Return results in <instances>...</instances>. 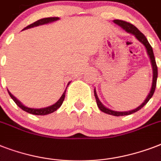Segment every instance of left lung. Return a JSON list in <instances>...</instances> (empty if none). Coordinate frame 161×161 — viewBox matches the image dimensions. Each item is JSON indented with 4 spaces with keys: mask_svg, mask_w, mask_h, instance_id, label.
<instances>
[{
    "mask_svg": "<svg viewBox=\"0 0 161 161\" xmlns=\"http://www.w3.org/2000/svg\"><path fill=\"white\" fill-rule=\"evenodd\" d=\"M114 22L115 24H117L119 26H121L125 31H127L128 33H130L134 35V36L136 37V38L139 40V41L141 42V43L146 48V51H147V53L150 57V63H151V65H152V69H153V81H152V86H151V89H150V93L148 94L147 98H145V100L143 102V103L141 105H140L138 108H135V109L130 110V111H125V112H119V111H114V110H111L108 108L104 107L103 104H102V103L100 102V100L98 99V95H97V93H96V90L94 89V96H95L96 102H97V105H98V108L102 111V112L108 114L114 115V116H124V115H129L131 114H134V113L137 112L140 109H141L146 104V103L149 102L150 98H152L153 94L155 93V87H156V82H157V77H158V68L157 65H156V62H155V55H154V53H153L152 47L150 46V44L149 43L147 38L145 37V36L141 32V31L139 30V29L135 26L134 25H132L130 22H127V21H121V20H114Z\"/></svg>",
    "mask_w": 161,
    "mask_h": 161,
    "instance_id": "obj_1",
    "label": "left lung"
}]
</instances>
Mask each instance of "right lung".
Here are the masks:
<instances>
[{"instance_id": "obj_1", "label": "right lung", "mask_w": 161, "mask_h": 161, "mask_svg": "<svg viewBox=\"0 0 161 161\" xmlns=\"http://www.w3.org/2000/svg\"><path fill=\"white\" fill-rule=\"evenodd\" d=\"M59 20L58 17H47V18H42V19H40L38 21H35L33 22L32 24L31 25H29V26H26L23 30L25 29H28V28H31V27H34V26H40V25H44V24H47V23H49V22H53V21H58ZM69 83H68V86L69 85ZM67 90V89H66ZM66 90L64 91V93H63V95L61 96V98H59V100L55 103L53 105L49 106V107H46V108H28V107H26V106H24L22 103L18 100V99H16L15 97H14L12 94H11L10 92L8 91V93L9 95L11 96V98H12L14 100V102L16 103V105L20 107L22 110L24 111H26V112L29 113V114H35V115H46V114H51V113H53L54 111L59 108L61 107V105L63 104V100H64V98H65V93H66Z\"/></svg>"}]
</instances>
